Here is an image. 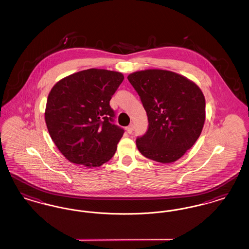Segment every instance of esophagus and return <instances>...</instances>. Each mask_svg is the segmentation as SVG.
Returning <instances> with one entry per match:
<instances>
[{
	"mask_svg": "<svg viewBox=\"0 0 249 249\" xmlns=\"http://www.w3.org/2000/svg\"><path fill=\"white\" fill-rule=\"evenodd\" d=\"M126 130H127V132L128 133H132V131H133V125L131 124V125H130V126H128L127 128H126Z\"/></svg>",
	"mask_w": 249,
	"mask_h": 249,
	"instance_id": "1",
	"label": "esophagus"
}]
</instances>
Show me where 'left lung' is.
I'll use <instances>...</instances> for the list:
<instances>
[{
	"instance_id": "8db88e82",
	"label": "left lung",
	"mask_w": 249,
	"mask_h": 249,
	"mask_svg": "<svg viewBox=\"0 0 249 249\" xmlns=\"http://www.w3.org/2000/svg\"><path fill=\"white\" fill-rule=\"evenodd\" d=\"M128 80L140 96L148 129L136 139L140 153L161 163H171L197 141L205 120V99L201 89L174 71L149 69L135 71Z\"/></svg>"
}]
</instances>
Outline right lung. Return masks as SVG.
<instances>
[{"instance_id":"right-lung-1","label":"right lung","mask_w":249,"mask_h":249,"mask_svg":"<svg viewBox=\"0 0 249 249\" xmlns=\"http://www.w3.org/2000/svg\"><path fill=\"white\" fill-rule=\"evenodd\" d=\"M123 79L119 71L92 68L68 75L51 89L45 119L51 139L69 161L99 167L116 153L124 130L113 123L109 102Z\"/></svg>"}]
</instances>
